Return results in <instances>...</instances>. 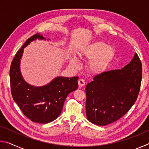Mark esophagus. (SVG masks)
<instances>
[{
  "label": "esophagus",
  "mask_w": 149,
  "mask_h": 149,
  "mask_svg": "<svg viewBox=\"0 0 149 149\" xmlns=\"http://www.w3.org/2000/svg\"><path fill=\"white\" fill-rule=\"evenodd\" d=\"M85 84V82L84 79H79V80H78V85H79V87H82L83 86H84Z\"/></svg>",
  "instance_id": "1"
}]
</instances>
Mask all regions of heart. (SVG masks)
I'll list each match as a JSON object with an SVG mask.
<instances>
[{"mask_svg":"<svg viewBox=\"0 0 149 149\" xmlns=\"http://www.w3.org/2000/svg\"><path fill=\"white\" fill-rule=\"evenodd\" d=\"M114 54L115 50L112 47L108 46L104 42L99 41L84 50L80 56L90 60L89 70L95 74H99L107 68L114 58ZM70 64L74 68L79 66V63L74 58L70 60Z\"/></svg>","mask_w":149,"mask_h":149,"instance_id":"heart-1","label":"heart"}]
</instances>
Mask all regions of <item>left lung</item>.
<instances>
[{
  "label": "left lung",
  "instance_id": "1",
  "mask_svg": "<svg viewBox=\"0 0 149 149\" xmlns=\"http://www.w3.org/2000/svg\"><path fill=\"white\" fill-rule=\"evenodd\" d=\"M142 64L137 53L121 70L102 72L85 88L86 116L95 125H107L125 115L140 91Z\"/></svg>",
  "mask_w": 149,
  "mask_h": 149
}]
</instances>
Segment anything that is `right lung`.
Returning a JSON list of instances; mask_svg holds the SVG:
<instances>
[{"mask_svg": "<svg viewBox=\"0 0 149 149\" xmlns=\"http://www.w3.org/2000/svg\"><path fill=\"white\" fill-rule=\"evenodd\" d=\"M37 39H45L39 33L33 35L12 60L10 70L11 93L14 100L27 118L33 122L47 123L59 116L67 96L77 89L78 77H57L42 87L32 86L25 81L20 72V59L24 48Z\"/></svg>", "mask_w": 149, "mask_h": 149, "instance_id": "obj_1", "label": "right lung"}]
</instances>
